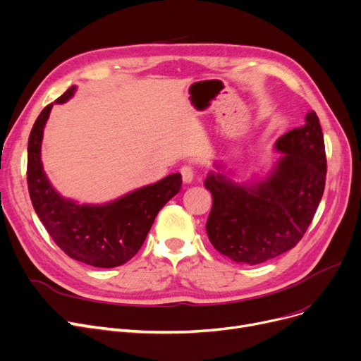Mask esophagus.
I'll use <instances>...</instances> for the list:
<instances>
[{"mask_svg":"<svg viewBox=\"0 0 361 361\" xmlns=\"http://www.w3.org/2000/svg\"><path fill=\"white\" fill-rule=\"evenodd\" d=\"M180 173H181V177H183V181H184V183L190 184V183L193 181V178H195V171H193V168H192L190 165H183L181 169H180Z\"/></svg>","mask_w":361,"mask_h":361,"instance_id":"obj_1","label":"esophagus"}]
</instances>
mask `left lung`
<instances>
[{
    "mask_svg": "<svg viewBox=\"0 0 361 361\" xmlns=\"http://www.w3.org/2000/svg\"><path fill=\"white\" fill-rule=\"evenodd\" d=\"M264 177L233 178L215 162L204 187L214 204L206 233L214 247L235 263L257 264L291 250L305 235L325 190L324 133L314 111L305 126L281 136Z\"/></svg>",
    "mask_w": 361,
    "mask_h": 361,
    "instance_id": "obj_1",
    "label": "left lung"
}]
</instances>
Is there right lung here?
<instances>
[{"instance_id": "right-lung-1", "label": "right lung", "mask_w": 361, "mask_h": 361, "mask_svg": "<svg viewBox=\"0 0 361 361\" xmlns=\"http://www.w3.org/2000/svg\"><path fill=\"white\" fill-rule=\"evenodd\" d=\"M71 86L54 104L74 97ZM54 104L36 118L27 145V187L36 215L56 245L71 259L94 268H116L135 256L158 212L181 188V174L136 188L101 204L64 197L51 184L41 158L44 128Z\"/></svg>"}]
</instances>
